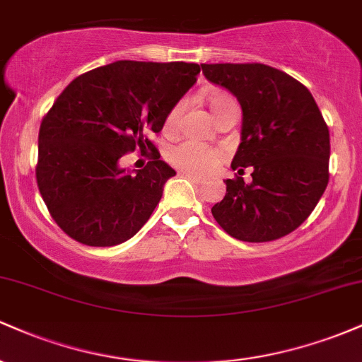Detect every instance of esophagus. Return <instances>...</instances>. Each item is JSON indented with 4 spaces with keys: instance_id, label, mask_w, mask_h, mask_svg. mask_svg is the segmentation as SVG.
<instances>
[{
    "instance_id": "esophagus-1",
    "label": "esophagus",
    "mask_w": 362,
    "mask_h": 362,
    "mask_svg": "<svg viewBox=\"0 0 362 362\" xmlns=\"http://www.w3.org/2000/svg\"><path fill=\"white\" fill-rule=\"evenodd\" d=\"M182 175H185L189 180H192L194 184H204V178L195 175V173H192V172H182Z\"/></svg>"
}]
</instances>
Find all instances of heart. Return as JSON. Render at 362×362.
I'll return each instance as SVG.
<instances>
[{"mask_svg": "<svg viewBox=\"0 0 362 362\" xmlns=\"http://www.w3.org/2000/svg\"><path fill=\"white\" fill-rule=\"evenodd\" d=\"M209 107L213 110L214 117L218 119L219 115L224 114V112L231 109H238L235 98L230 97L226 93H213L209 97ZM185 109V100H178L175 105L170 109V112L165 117L163 129L167 134H173L177 131L178 122H180L182 112ZM223 153L219 149L207 146V144L197 143L194 139L182 141L170 149L168 160L172 161L173 165L182 170H187V172L192 173H209L216 165L221 161Z\"/></svg>", "mask_w": 362, "mask_h": 362, "instance_id": "b5f03b06", "label": "heart"}]
</instances>
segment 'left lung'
<instances>
[{
    "label": "left lung",
    "instance_id": "obj_1",
    "mask_svg": "<svg viewBox=\"0 0 362 362\" xmlns=\"http://www.w3.org/2000/svg\"><path fill=\"white\" fill-rule=\"evenodd\" d=\"M243 110L242 143L231 167L254 168L252 182L228 178L211 213L236 240L264 243L296 230L328 184L330 134L313 95L288 73L260 62L201 64Z\"/></svg>",
    "mask_w": 362,
    "mask_h": 362
}]
</instances>
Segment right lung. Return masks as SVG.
<instances>
[{
	"instance_id": "1",
	"label": "right lung",
	"mask_w": 362,
	"mask_h": 362,
	"mask_svg": "<svg viewBox=\"0 0 362 362\" xmlns=\"http://www.w3.org/2000/svg\"><path fill=\"white\" fill-rule=\"evenodd\" d=\"M199 71L194 62L117 61L62 90L40 124L35 177L66 235L88 247H114L143 228L175 175L148 136L163 129ZM136 148L153 156L131 176L118 160Z\"/></svg>"
}]
</instances>
